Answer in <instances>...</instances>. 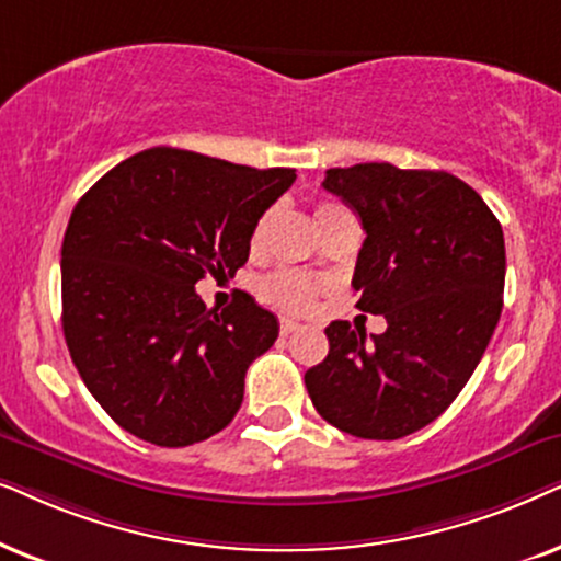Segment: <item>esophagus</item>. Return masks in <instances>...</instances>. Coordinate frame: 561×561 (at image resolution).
<instances>
[{"instance_id":"obj_1","label":"esophagus","mask_w":561,"mask_h":561,"mask_svg":"<svg viewBox=\"0 0 561 561\" xmlns=\"http://www.w3.org/2000/svg\"><path fill=\"white\" fill-rule=\"evenodd\" d=\"M300 323H295V320H289V318H282L279 320V333L282 335H289V333H295V331H300Z\"/></svg>"}]
</instances>
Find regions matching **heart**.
I'll list each match as a JSON object with an SVG mask.
<instances>
[{"label": "heart", "instance_id": "heart-1", "mask_svg": "<svg viewBox=\"0 0 561 561\" xmlns=\"http://www.w3.org/2000/svg\"><path fill=\"white\" fill-rule=\"evenodd\" d=\"M335 210H339V207L323 205V207H318L316 215L320 220ZM266 222H268V215H264V218L256 222V228H253V236H251L253 249H259L261 241H264ZM316 289H318L316 282L300 272H276L261 282V295H264L268 302L279 305V308H285V310H295V312H302L310 308L312 300H316Z\"/></svg>", "mask_w": 561, "mask_h": 561}]
</instances>
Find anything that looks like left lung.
Here are the masks:
<instances>
[{"mask_svg": "<svg viewBox=\"0 0 561 561\" xmlns=\"http://www.w3.org/2000/svg\"><path fill=\"white\" fill-rule=\"evenodd\" d=\"M323 186L367 230L351 285L387 331L369 341L333 320L305 387L339 431L394 442L436 421L480 364L503 310V228L446 171L356 163L328 169Z\"/></svg>", "mask_w": 561, "mask_h": 561, "instance_id": "left-lung-1", "label": "left lung"}]
</instances>
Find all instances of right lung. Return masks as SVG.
Returning <instances> with one entry per match:
<instances>
[{
	"label": "right lung",
	"mask_w": 561,
	"mask_h": 561,
	"mask_svg": "<svg viewBox=\"0 0 561 561\" xmlns=\"http://www.w3.org/2000/svg\"><path fill=\"white\" fill-rule=\"evenodd\" d=\"M295 179L159 146L110 169L73 207L61 245L66 346L119 428L176 449L233 421L245 369L279 323L245 293L207 310L194 285L249 261L259 218Z\"/></svg>",
	"instance_id": "1"
}]
</instances>
